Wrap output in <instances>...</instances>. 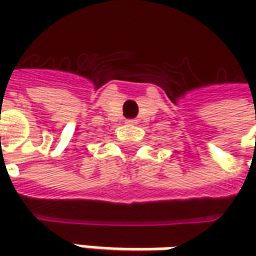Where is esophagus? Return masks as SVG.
Wrapping results in <instances>:
<instances>
[{
  "label": "esophagus",
  "instance_id": "esophagus-1",
  "mask_svg": "<svg viewBox=\"0 0 256 256\" xmlns=\"http://www.w3.org/2000/svg\"><path fill=\"white\" fill-rule=\"evenodd\" d=\"M128 122H130V124H136V121H135V120H130Z\"/></svg>",
  "mask_w": 256,
  "mask_h": 256
}]
</instances>
